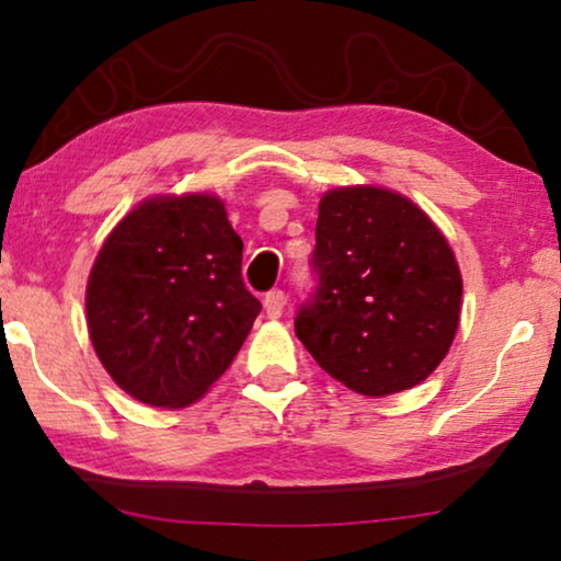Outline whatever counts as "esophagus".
<instances>
[{
	"label": "esophagus",
	"mask_w": 561,
	"mask_h": 561,
	"mask_svg": "<svg viewBox=\"0 0 561 561\" xmlns=\"http://www.w3.org/2000/svg\"><path fill=\"white\" fill-rule=\"evenodd\" d=\"M265 313L271 319H278L280 313H283V306H286V294H283V290H278V288H273L271 294H265Z\"/></svg>",
	"instance_id": "1"
}]
</instances>
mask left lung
Segmentation results:
<instances>
[{
    "label": "left lung",
    "instance_id": "obj_1",
    "mask_svg": "<svg viewBox=\"0 0 561 561\" xmlns=\"http://www.w3.org/2000/svg\"><path fill=\"white\" fill-rule=\"evenodd\" d=\"M296 336L321 370L363 396L409 390L457 334L462 275L432 219L378 186L327 191Z\"/></svg>",
    "mask_w": 561,
    "mask_h": 561
}]
</instances>
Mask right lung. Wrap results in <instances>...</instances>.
Returning <instances> with one entry per match:
<instances>
[{"label": "right lung", "instance_id": "obj_1", "mask_svg": "<svg viewBox=\"0 0 561 561\" xmlns=\"http://www.w3.org/2000/svg\"><path fill=\"white\" fill-rule=\"evenodd\" d=\"M242 240L209 194L135 206L99 250L89 336L104 370L140 403L183 409L217 382L260 313Z\"/></svg>", "mask_w": 561, "mask_h": 561}]
</instances>
